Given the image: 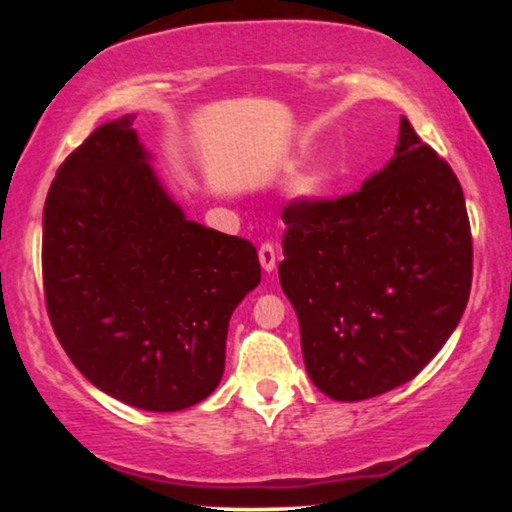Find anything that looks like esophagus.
<instances>
[{"instance_id":"34e87169","label":"esophagus","mask_w":512,"mask_h":512,"mask_svg":"<svg viewBox=\"0 0 512 512\" xmlns=\"http://www.w3.org/2000/svg\"><path fill=\"white\" fill-rule=\"evenodd\" d=\"M258 261H261V268L265 272H272L277 268V251L272 244H261V249H258Z\"/></svg>"}]
</instances>
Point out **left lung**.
I'll return each mask as SVG.
<instances>
[{
  "label": "left lung",
  "instance_id": "obj_1",
  "mask_svg": "<svg viewBox=\"0 0 512 512\" xmlns=\"http://www.w3.org/2000/svg\"><path fill=\"white\" fill-rule=\"evenodd\" d=\"M279 284L305 368L333 401L410 382L466 310L473 244L457 174L401 118L394 158L338 200L284 209Z\"/></svg>",
  "mask_w": 512,
  "mask_h": 512
}]
</instances>
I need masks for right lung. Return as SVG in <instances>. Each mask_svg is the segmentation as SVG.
Instances as JSON below:
<instances>
[{
    "instance_id": "1",
    "label": "right lung",
    "mask_w": 512,
    "mask_h": 512,
    "mask_svg": "<svg viewBox=\"0 0 512 512\" xmlns=\"http://www.w3.org/2000/svg\"><path fill=\"white\" fill-rule=\"evenodd\" d=\"M132 116L97 128L44 205V291L62 349L132 408L205 401L226 366L228 321L261 284L254 244L186 219Z\"/></svg>"
}]
</instances>
